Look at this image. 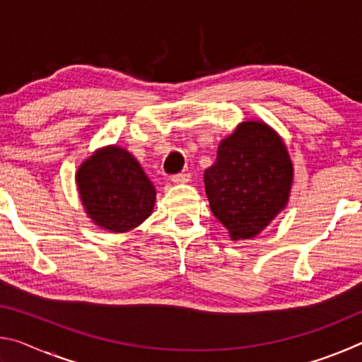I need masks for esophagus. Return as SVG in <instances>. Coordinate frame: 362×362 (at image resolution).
I'll return each mask as SVG.
<instances>
[{
    "label": "esophagus",
    "mask_w": 362,
    "mask_h": 362,
    "mask_svg": "<svg viewBox=\"0 0 362 362\" xmlns=\"http://www.w3.org/2000/svg\"><path fill=\"white\" fill-rule=\"evenodd\" d=\"M189 179H192V175H189L188 173H182V174H177V175H173V180L174 183H188Z\"/></svg>",
    "instance_id": "esophagus-1"
}]
</instances>
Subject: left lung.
Returning a JSON list of instances; mask_svg holds the SVG:
<instances>
[{
    "mask_svg": "<svg viewBox=\"0 0 362 362\" xmlns=\"http://www.w3.org/2000/svg\"><path fill=\"white\" fill-rule=\"evenodd\" d=\"M293 164L284 140L263 121H243L204 173L214 216L233 241L262 233L289 203Z\"/></svg>",
    "mask_w": 362,
    "mask_h": 362,
    "instance_id": "1",
    "label": "left lung"
}]
</instances>
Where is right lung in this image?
Listing matches in <instances>:
<instances>
[{
  "label": "right lung",
  "instance_id": "1",
  "mask_svg": "<svg viewBox=\"0 0 362 362\" xmlns=\"http://www.w3.org/2000/svg\"><path fill=\"white\" fill-rule=\"evenodd\" d=\"M88 217L103 230L126 233L148 218L156 189L129 151L118 145L95 150L75 174Z\"/></svg>",
  "mask_w": 362,
  "mask_h": 362
}]
</instances>
